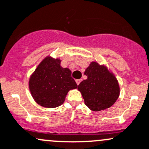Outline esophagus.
Listing matches in <instances>:
<instances>
[{
  "label": "esophagus",
  "instance_id": "obj_1",
  "mask_svg": "<svg viewBox=\"0 0 149 149\" xmlns=\"http://www.w3.org/2000/svg\"><path fill=\"white\" fill-rule=\"evenodd\" d=\"M81 79H76V84H77L78 86L79 85V84H80V83H81Z\"/></svg>",
  "mask_w": 149,
  "mask_h": 149
}]
</instances>
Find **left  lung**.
<instances>
[{
    "label": "left lung",
    "instance_id": "left-lung-1",
    "mask_svg": "<svg viewBox=\"0 0 149 149\" xmlns=\"http://www.w3.org/2000/svg\"><path fill=\"white\" fill-rule=\"evenodd\" d=\"M84 74L87 79L80 83L78 90L88 107L93 111H99L113 106L120 94L119 84L113 73L106 65L93 61Z\"/></svg>",
    "mask_w": 149,
    "mask_h": 149
}]
</instances>
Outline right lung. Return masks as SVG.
<instances>
[{"mask_svg":"<svg viewBox=\"0 0 149 149\" xmlns=\"http://www.w3.org/2000/svg\"><path fill=\"white\" fill-rule=\"evenodd\" d=\"M59 58L48 56L39 63L29 79L31 95L38 104L56 108L63 103L70 90L77 88L69 68L61 66Z\"/></svg>","mask_w":149,"mask_h":149,"instance_id":"right-lung-1","label":"right lung"}]
</instances>
